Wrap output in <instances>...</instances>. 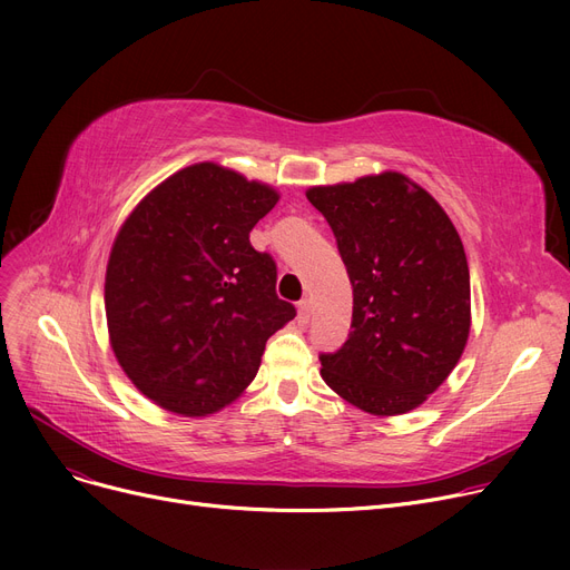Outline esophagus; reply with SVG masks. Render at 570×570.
Here are the masks:
<instances>
[{
	"label": "esophagus",
	"mask_w": 570,
	"mask_h": 570,
	"mask_svg": "<svg viewBox=\"0 0 570 570\" xmlns=\"http://www.w3.org/2000/svg\"><path fill=\"white\" fill-rule=\"evenodd\" d=\"M309 318H312V301H309V297H303V301L297 303V321L307 325Z\"/></svg>",
	"instance_id": "obj_1"
}]
</instances>
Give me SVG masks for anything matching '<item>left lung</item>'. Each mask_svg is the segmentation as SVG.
Returning a JSON list of instances; mask_svg holds the SVG:
<instances>
[{
  "label": "left lung",
  "mask_w": 570,
  "mask_h": 570,
  "mask_svg": "<svg viewBox=\"0 0 570 570\" xmlns=\"http://www.w3.org/2000/svg\"><path fill=\"white\" fill-rule=\"evenodd\" d=\"M353 286L348 340L321 376L353 406L397 415L448 379L471 325L462 239L441 205L402 173L312 187Z\"/></svg>",
  "instance_id": "1"
}]
</instances>
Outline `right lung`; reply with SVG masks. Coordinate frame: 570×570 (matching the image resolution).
Here are the masks:
<instances>
[{
	"label": "right lung",
	"mask_w": 570,
	"mask_h": 570,
	"mask_svg": "<svg viewBox=\"0 0 570 570\" xmlns=\"http://www.w3.org/2000/svg\"><path fill=\"white\" fill-rule=\"evenodd\" d=\"M279 200L217 164L177 170L119 228L106 269L117 363L138 391L183 415L230 404L254 381L265 342L295 316L277 263L249 233Z\"/></svg>",
	"instance_id": "1"
}]
</instances>
